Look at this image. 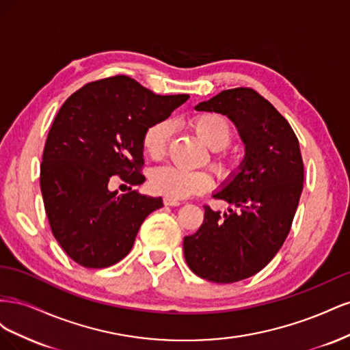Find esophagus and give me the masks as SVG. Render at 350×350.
I'll use <instances>...</instances> for the list:
<instances>
[{"label": "esophagus", "mask_w": 350, "mask_h": 350, "mask_svg": "<svg viewBox=\"0 0 350 350\" xmlns=\"http://www.w3.org/2000/svg\"><path fill=\"white\" fill-rule=\"evenodd\" d=\"M163 204L169 206V207H176L181 204V200H176V198H171V197H165L163 198Z\"/></svg>", "instance_id": "esophagus-1"}]
</instances>
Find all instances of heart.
Here are the masks:
<instances>
[{
	"instance_id": "1",
	"label": "heart",
	"mask_w": 350,
	"mask_h": 350,
	"mask_svg": "<svg viewBox=\"0 0 350 350\" xmlns=\"http://www.w3.org/2000/svg\"><path fill=\"white\" fill-rule=\"evenodd\" d=\"M191 126L201 142L211 150H224L234 140V126L226 116L220 113H198L191 120ZM169 134V121H157L147 126L143 134L146 154L152 159L161 157L165 153ZM211 163L221 179L234 178L239 166L237 159L229 154H216ZM150 184L156 193L178 200L206 193L213 187V176L207 171H188L174 165H165L152 172Z\"/></svg>"
}]
</instances>
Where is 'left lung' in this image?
<instances>
[{
    "label": "left lung",
    "mask_w": 350,
    "mask_h": 350,
    "mask_svg": "<svg viewBox=\"0 0 350 350\" xmlns=\"http://www.w3.org/2000/svg\"><path fill=\"white\" fill-rule=\"evenodd\" d=\"M196 109L226 115L245 157L213 196L230 207L220 213L204 206L203 225L184 238V256L201 279L235 283L266 267L289 234L304 184L299 142L279 111L250 88L220 92Z\"/></svg>",
    "instance_id": "8db88e82"
}]
</instances>
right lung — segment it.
<instances>
[{"label":"right lung","mask_w":350,"mask_h":350,"mask_svg":"<svg viewBox=\"0 0 350 350\" xmlns=\"http://www.w3.org/2000/svg\"><path fill=\"white\" fill-rule=\"evenodd\" d=\"M161 96L129 76L88 83L64 102L45 143L40 191L55 239L88 269L121 261L144 219L163 206L135 189L111 191V176L130 185L144 181L143 134L187 102Z\"/></svg>","instance_id":"obj_1"}]
</instances>
